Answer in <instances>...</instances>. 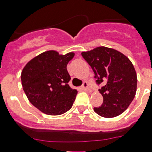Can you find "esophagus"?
Returning <instances> with one entry per match:
<instances>
[{"label": "esophagus", "mask_w": 152, "mask_h": 152, "mask_svg": "<svg viewBox=\"0 0 152 152\" xmlns=\"http://www.w3.org/2000/svg\"><path fill=\"white\" fill-rule=\"evenodd\" d=\"M89 88L88 87V83H87V82H84L83 83L82 87H81V89H82L83 91H87Z\"/></svg>", "instance_id": "obj_1"}]
</instances>
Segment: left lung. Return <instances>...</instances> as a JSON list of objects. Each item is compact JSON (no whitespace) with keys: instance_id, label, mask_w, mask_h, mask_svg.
Returning <instances> with one entry per match:
<instances>
[{"instance_id":"obj_1","label":"left lung","mask_w":152,"mask_h":152,"mask_svg":"<svg viewBox=\"0 0 152 152\" xmlns=\"http://www.w3.org/2000/svg\"><path fill=\"white\" fill-rule=\"evenodd\" d=\"M81 55L92 68L96 83L103 84L99 89L103 103L94 108V112L104 118L122 114L137 91V73L131 61L118 50L106 47H98Z\"/></svg>"}]
</instances>
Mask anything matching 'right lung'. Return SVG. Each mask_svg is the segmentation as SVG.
I'll use <instances>...</instances> for the list:
<instances>
[{
	"mask_svg": "<svg viewBox=\"0 0 152 152\" xmlns=\"http://www.w3.org/2000/svg\"><path fill=\"white\" fill-rule=\"evenodd\" d=\"M74 53L59 55L49 50L35 57L23 69V91L33 106L47 115L63 114L72 108L77 91L69 87L67 64Z\"/></svg>",
	"mask_w": 152,
	"mask_h": 152,
	"instance_id": "right-lung-1",
	"label": "right lung"
}]
</instances>
